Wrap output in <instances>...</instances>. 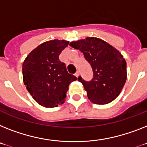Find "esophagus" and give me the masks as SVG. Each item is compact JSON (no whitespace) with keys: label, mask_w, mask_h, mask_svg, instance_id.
Segmentation results:
<instances>
[{"label":"esophagus","mask_w":147,"mask_h":147,"mask_svg":"<svg viewBox=\"0 0 147 147\" xmlns=\"http://www.w3.org/2000/svg\"><path fill=\"white\" fill-rule=\"evenodd\" d=\"M75 76H76L77 78L78 77V76H79V71H76V73H75Z\"/></svg>","instance_id":"34e87169"}]
</instances>
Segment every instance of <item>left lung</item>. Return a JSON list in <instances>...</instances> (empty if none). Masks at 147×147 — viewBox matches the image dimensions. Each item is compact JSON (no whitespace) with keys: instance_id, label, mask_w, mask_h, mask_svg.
I'll list each match as a JSON object with an SVG mask.
<instances>
[{"instance_id":"8db88e82","label":"left lung","mask_w":147,"mask_h":147,"mask_svg":"<svg viewBox=\"0 0 147 147\" xmlns=\"http://www.w3.org/2000/svg\"><path fill=\"white\" fill-rule=\"evenodd\" d=\"M69 45L81 51L92 68L90 81L78 78L89 99L96 105L108 104L115 99L126 81V62L121 54L106 42L95 37L71 42Z\"/></svg>"}]
</instances>
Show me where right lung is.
<instances>
[{"label": "right lung", "instance_id": "add662e5", "mask_svg": "<svg viewBox=\"0 0 147 147\" xmlns=\"http://www.w3.org/2000/svg\"><path fill=\"white\" fill-rule=\"evenodd\" d=\"M68 45L66 40L46 42L32 51L24 61V84L40 105L53 108L63 103L69 85L77 80L68 73L66 64L59 60V55Z\"/></svg>", "mask_w": 147, "mask_h": 147}]
</instances>
